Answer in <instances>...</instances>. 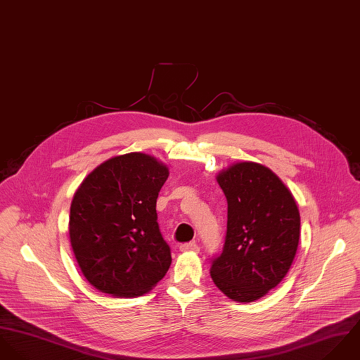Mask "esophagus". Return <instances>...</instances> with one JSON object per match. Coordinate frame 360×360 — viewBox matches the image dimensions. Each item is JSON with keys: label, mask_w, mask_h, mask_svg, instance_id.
Here are the masks:
<instances>
[{"label": "esophagus", "mask_w": 360, "mask_h": 360, "mask_svg": "<svg viewBox=\"0 0 360 360\" xmlns=\"http://www.w3.org/2000/svg\"><path fill=\"white\" fill-rule=\"evenodd\" d=\"M181 252H195L198 253L200 250V246L196 242H189V243H184L179 246Z\"/></svg>", "instance_id": "obj_1"}]
</instances>
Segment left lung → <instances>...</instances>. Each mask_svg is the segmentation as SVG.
I'll return each instance as SVG.
<instances>
[{"instance_id":"obj_1","label":"left lung","mask_w":360,"mask_h":360,"mask_svg":"<svg viewBox=\"0 0 360 360\" xmlns=\"http://www.w3.org/2000/svg\"><path fill=\"white\" fill-rule=\"evenodd\" d=\"M217 182L226 198L228 221L210 274L229 299L253 302L287 276L299 243V210L283 181L262 164L236 162Z\"/></svg>"}]
</instances>
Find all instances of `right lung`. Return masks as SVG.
Masks as SVG:
<instances>
[{
  "instance_id": "right-lung-1",
  "label": "right lung",
  "mask_w": 360,
  "mask_h": 360,
  "mask_svg": "<svg viewBox=\"0 0 360 360\" xmlns=\"http://www.w3.org/2000/svg\"><path fill=\"white\" fill-rule=\"evenodd\" d=\"M168 175L157 158L128 153L100 164L75 192L71 245L96 289L120 297L142 296L168 271L171 249L155 212Z\"/></svg>"
}]
</instances>
